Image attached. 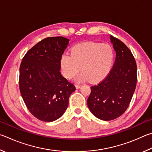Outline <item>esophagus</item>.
Returning a JSON list of instances; mask_svg holds the SVG:
<instances>
[{
	"label": "esophagus",
	"instance_id": "34e87169",
	"mask_svg": "<svg viewBox=\"0 0 152 152\" xmlns=\"http://www.w3.org/2000/svg\"><path fill=\"white\" fill-rule=\"evenodd\" d=\"M81 87V85H75V87H76V89H79V88H80Z\"/></svg>",
	"mask_w": 152,
	"mask_h": 152
}]
</instances>
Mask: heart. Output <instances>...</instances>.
Masks as SVG:
<instances>
[{"instance_id": "1", "label": "heart", "mask_w": 152, "mask_h": 152, "mask_svg": "<svg viewBox=\"0 0 152 152\" xmlns=\"http://www.w3.org/2000/svg\"><path fill=\"white\" fill-rule=\"evenodd\" d=\"M114 59L113 49L110 45L86 42L75 45L70 55L64 54L60 58V69L64 77L73 78L81 69V73L75 79L77 83L90 80L97 83L110 73Z\"/></svg>"}]
</instances>
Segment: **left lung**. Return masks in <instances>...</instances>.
<instances>
[{
	"label": "left lung",
	"instance_id": "1",
	"mask_svg": "<svg viewBox=\"0 0 152 152\" xmlns=\"http://www.w3.org/2000/svg\"><path fill=\"white\" fill-rule=\"evenodd\" d=\"M116 52L113 69L105 79L91 87L87 106L98 119L110 121L121 116L128 107L137 83V65L128 47L110 35Z\"/></svg>",
	"mask_w": 152,
	"mask_h": 152
}]
</instances>
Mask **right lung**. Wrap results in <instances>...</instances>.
<instances>
[{"mask_svg": "<svg viewBox=\"0 0 152 152\" xmlns=\"http://www.w3.org/2000/svg\"><path fill=\"white\" fill-rule=\"evenodd\" d=\"M63 37H48L26 53L20 66V92L26 107L39 120L62 116L75 87L60 73V58L69 45Z\"/></svg>", "mask_w": 152, "mask_h": 152, "instance_id": "add662e5", "label": "right lung"}]
</instances>
